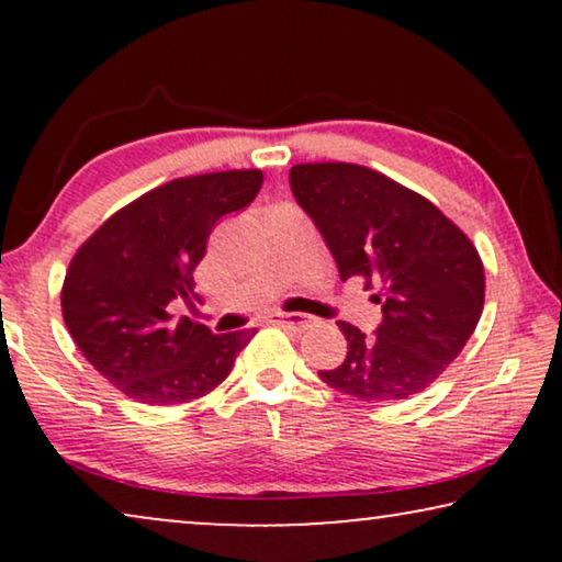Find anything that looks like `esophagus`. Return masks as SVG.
I'll list each match as a JSON object with an SVG mask.
<instances>
[{"label": "esophagus", "mask_w": 562, "mask_h": 562, "mask_svg": "<svg viewBox=\"0 0 562 562\" xmlns=\"http://www.w3.org/2000/svg\"><path fill=\"white\" fill-rule=\"evenodd\" d=\"M271 325H279V327H294V329H304L310 325V317H304V314H294V312H273L271 317H268Z\"/></svg>", "instance_id": "obj_1"}]
</instances>
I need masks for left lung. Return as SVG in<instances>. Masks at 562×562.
I'll return each instance as SVG.
<instances>
[{"label": "left lung", "instance_id": "8db88e82", "mask_svg": "<svg viewBox=\"0 0 562 562\" xmlns=\"http://www.w3.org/2000/svg\"><path fill=\"white\" fill-rule=\"evenodd\" d=\"M291 191L333 250L340 279L379 289L383 322L363 335L337 322L348 356L319 379L360 402H402L465 348L483 312L479 250L417 191L358 164H296Z\"/></svg>", "mask_w": 562, "mask_h": 562}]
</instances>
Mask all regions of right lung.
<instances>
[{
	"mask_svg": "<svg viewBox=\"0 0 562 562\" xmlns=\"http://www.w3.org/2000/svg\"><path fill=\"white\" fill-rule=\"evenodd\" d=\"M260 168L183 176L104 220L68 263L60 310L81 356L148 406L206 396L233 371L252 329L212 335L168 312L194 291V268L220 217L248 206Z\"/></svg>",
	"mask_w": 562,
	"mask_h": 562,
	"instance_id": "obj_1",
	"label": "right lung"
}]
</instances>
